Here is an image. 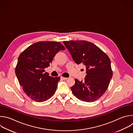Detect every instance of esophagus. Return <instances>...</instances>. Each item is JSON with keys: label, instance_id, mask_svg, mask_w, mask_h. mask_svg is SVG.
I'll list each match as a JSON object with an SVG mask.
<instances>
[{"label": "esophagus", "instance_id": "esophagus-1", "mask_svg": "<svg viewBox=\"0 0 133 133\" xmlns=\"http://www.w3.org/2000/svg\"><path fill=\"white\" fill-rule=\"evenodd\" d=\"M61 79H63V80H66V79H67V78H66V77H64L61 76Z\"/></svg>", "mask_w": 133, "mask_h": 133}]
</instances>
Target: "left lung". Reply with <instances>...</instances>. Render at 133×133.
<instances>
[{
  "label": "left lung",
  "mask_w": 133,
  "mask_h": 133,
  "mask_svg": "<svg viewBox=\"0 0 133 133\" xmlns=\"http://www.w3.org/2000/svg\"><path fill=\"white\" fill-rule=\"evenodd\" d=\"M64 45L77 64L85 67L83 81L75 79L71 87L74 95L79 100L94 102L106 91L112 78L111 61L108 56L94 44L85 41H64Z\"/></svg>",
  "instance_id": "1"
}]
</instances>
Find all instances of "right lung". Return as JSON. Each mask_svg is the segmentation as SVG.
I'll return each instance as SVG.
<instances>
[{
  "label": "right lung",
  "mask_w": 133,
  "mask_h": 133,
  "mask_svg": "<svg viewBox=\"0 0 133 133\" xmlns=\"http://www.w3.org/2000/svg\"><path fill=\"white\" fill-rule=\"evenodd\" d=\"M65 47L57 42H38L21 53L18 59L16 75L25 94L35 101L42 102L55 93L60 77H53L44 70L55 55Z\"/></svg>",
  "instance_id": "right-lung-1"
}]
</instances>
